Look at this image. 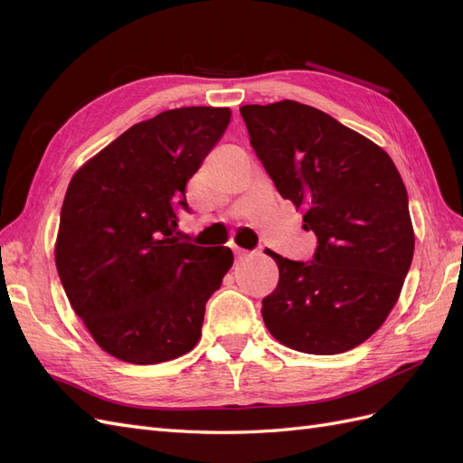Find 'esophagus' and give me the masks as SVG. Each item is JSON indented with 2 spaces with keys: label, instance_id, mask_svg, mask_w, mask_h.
I'll use <instances>...</instances> for the list:
<instances>
[{
  "label": "esophagus",
  "instance_id": "obj_1",
  "mask_svg": "<svg viewBox=\"0 0 463 463\" xmlns=\"http://www.w3.org/2000/svg\"><path fill=\"white\" fill-rule=\"evenodd\" d=\"M232 250H233V257H235V260H240V259L247 257V250H245V249H241V247H232Z\"/></svg>",
  "mask_w": 463,
  "mask_h": 463
}]
</instances>
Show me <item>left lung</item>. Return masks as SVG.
Masks as SVG:
<instances>
[{
	"label": "left lung",
	"instance_id": "left-lung-1",
	"mask_svg": "<svg viewBox=\"0 0 463 463\" xmlns=\"http://www.w3.org/2000/svg\"><path fill=\"white\" fill-rule=\"evenodd\" d=\"M250 146L278 193L305 210L311 260L269 253L279 270L262 299L278 342L313 355L354 349L383 326L413 259L408 191L388 154L317 108L243 106Z\"/></svg>",
	"mask_w": 463,
	"mask_h": 463
}]
</instances>
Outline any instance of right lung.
<instances>
[{"label":"right lung","instance_id":"obj_1","mask_svg":"<svg viewBox=\"0 0 463 463\" xmlns=\"http://www.w3.org/2000/svg\"><path fill=\"white\" fill-rule=\"evenodd\" d=\"M228 108L167 109L133 125L73 175L55 266L104 352L135 365L184 355L232 269L228 247L179 241L187 181L226 131Z\"/></svg>","mask_w":463,"mask_h":463}]
</instances>
